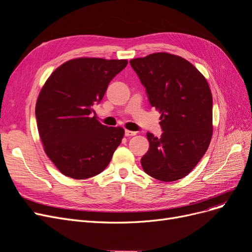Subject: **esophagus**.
I'll list each match as a JSON object with an SVG mask.
<instances>
[{"mask_svg": "<svg viewBox=\"0 0 252 252\" xmlns=\"http://www.w3.org/2000/svg\"><path fill=\"white\" fill-rule=\"evenodd\" d=\"M135 134H136V132H134V131L125 130V135H126V136H133V135H135Z\"/></svg>", "mask_w": 252, "mask_h": 252, "instance_id": "1", "label": "esophagus"}]
</instances>
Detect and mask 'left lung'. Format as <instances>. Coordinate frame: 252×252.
I'll use <instances>...</instances> for the list:
<instances>
[{
	"label": "left lung",
	"instance_id": "left-lung-1",
	"mask_svg": "<svg viewBox=\"0 0 252 252\" xmlns=\"http://www.w3.org/2000/svg\"><path fill=\"white\" fill-rule=\"evenodd\" d=\"M152 107L161 113L163 133L147 132L144 171L163 182L183 179L207 151L212 138V94L207 80L182 57L156 52L130 62Z\"/></svg>",
	"mask_w": 252,
	"mask_h": 252
}]
</instances>
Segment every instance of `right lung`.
<instances>
[{
    "label": "right lung",
    "instance_id": "1",
    "mask_svg": "<svg viewBox=\"0 0 252 252\" xmlns=\"http://www.w3.org/2000/svg\"><path fill=\"white\" fill-rule=\"evenodd\" d=\"M127 60L77 58L53 71L35 104L36 125L47 157L66 177L85 180L101 173L124 136V128L96 120L110 81Z\"/></svg>",
    "mask_w": 252,
    "mask_h": 252
}]
</instances>
